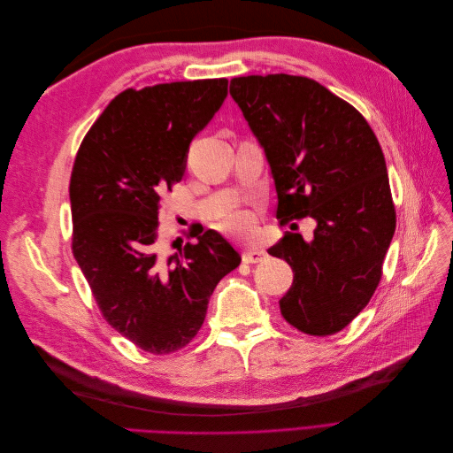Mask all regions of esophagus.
<instances>
[{"label": "esophagus", "instance_id": "esophagus-1", "mask_svg": "<svg viewBox=\"0 0 453 453\" xmlns=\"http://www.w3.org/2000/svg\"><path fill=\"white\" fill-rule=\"evenodd\" d=\"M242 258L245 265H255V263H260L263 258H266V251L258 248H245L242 253Z\"/></svg>", "mask_w": 453, "mask_h": 453}]
</instances>
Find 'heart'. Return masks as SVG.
Returning a JSON list of instances; mask_svg holds the SVG:
<instances>
[{"instance_id": "b5f03b06", "label": "heart", "mask_w": 453, "mask_h": 453, "mask_svg": "<svg viewBox=\"0 0 453 453\" xmlns=\"http://www.w3.org/2000/svg\"><path fill=\"white\" fill-rule=\"evenodd\" d=\"M251 223H253L251 215L248 211H243V210H234V211L226 213V217H225V225L230 230L243 232V230L251 228Z\"/></svg>"}]
</instances>
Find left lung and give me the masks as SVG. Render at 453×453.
<instances>
[{"instance_id":"8db88e82","label":"left lung","mask_w":453,"mask_h":453,"mask_svg":"<svg viewBox=\"0 0 453 453\" xmlns=\"http://www.w3.org/2000/svg\"><path fill=\"white\" fill-rule=\"evenodd\" d=\"M278 193V219L313 217V238L287 234L268 250L295 272L283 319L310 336L336 334L372 298L396 213L380 142L366 119L318 81L248 75L230 81Z\"/></svg>"}]
</instances>
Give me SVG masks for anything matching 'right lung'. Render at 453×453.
I'll return each mask as SVG.
<instances>
[{
	"mask_svg": "<svg viewBox=\"0 0 453 453\" xmlns=\"http://www.w3.org/2000/svg\"><path fill=\"white\" fill-rule=\"evenodd\" d=\"M226 88V79L127 88L90 127L73 162V257L102 318L147 353L185 348L217 283L242 263L215 230H190L196 242L173 255L158 243L162 196L181 181L188 145Z\"/></svg>",
	"mask_w": 453,
	"mask_h": 453,
	"instance_id": "obj_1",
	"label": "right lung"
}]
</instances>
